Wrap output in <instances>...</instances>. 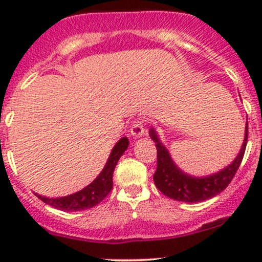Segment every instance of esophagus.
I'll use <instances>...</instances> for the list:
<instances>
[{
	"label": "esophagus",
	"mask_w": 262,
	"mask_h": 262,
	"mask_svg": "<svg viewBox=\"0 0 262 262\" xmlns=\"http://www.w3.org/2000/svg\"><path fill=\"white\" fill-rule=\"evenodd\" d=\"M144 121L138 119V120H134L133 124H132L130 133L132 136L134 137H142L144 134Z\"/></svg>",
	"instance_id": "1"
}]
</instances>
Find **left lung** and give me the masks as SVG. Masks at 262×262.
Listing matches in <instances>:
<instances>
[{"instance_id":"1","label":"left lung","mask_w":262,"mask_h":262,"mask_svg":"<svg viewBox=\"0 0 262 262\" xmlns=\"http://www.w3.org/2000/svg\"><path fill=\"white\" fill-rule=\"evenodd\" d=\"M149 137L157 148V170L153 175L156 187L170 199L185 203H199L218 195L233 180L245 155L248 138V123L246 124L244 144L236 160L222 171L207 178H194L182 172L173 163L170 153L161 143L153 128L149 130Z\"/></svg>"}]
</instances>
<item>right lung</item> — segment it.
<instances>
[{"label": "right lung", "mask_w": 262, "mask_h": 262, "mask_svg": "<svg viewBox=\"0 0 262 262\" xmlns=\"http://www.w3.org/2000/svg\"><path fill=\"white\" fill-rule=\"evenodd\" d=\"M128 138L123 137L113 148L109 160H107L106 165L102 168L100 175L84 189L75 192V194L68 195V196L46 198L38 195V198L46 204L52 205L53 208H57V209L64 210V212H77V210L90 209V208L95 207L100 202H102L109 195V192L112 191L113 173H114L115 166L118 163L119 158L121 157V155L128 148Z\"/></svg>", "instance_id": "obj_1"}]
</instances>
